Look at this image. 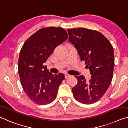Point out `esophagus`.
<instances>
[{"label":"esophagus","mask_w":128,"mask_h":128,"mask_svg":"<svg viewBox=\"0 0 128 128\" xmlns=\"http://www.w3.org/2000/svg\"><path fill=\"white\" fill-rule=\"evenodd\" d=\"M70 76L69 75V74H66L65 75H64V78H68V77H69Z\"/></svg>","instance_id":"1"}]
</instances>
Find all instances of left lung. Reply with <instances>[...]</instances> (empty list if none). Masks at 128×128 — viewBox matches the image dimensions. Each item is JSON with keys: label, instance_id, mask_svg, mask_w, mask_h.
<instances>
[{"label": "left lung", "instance_id": "obj_1", "mask_svg": "<svg viewBox=\"0 0 128 128\" xmlns=\"http://www.w3.org/2000/svg\"><path fill=\"white\" fill-rule=\"evenodd\" d=\"M70 42L76 48L89 68L91 77L76 76L77 84L72 89L75 99L84 104L98 101L106 93L113 78L114 58L113 48L101 32L85 28L68 29Z\"/></svg>", "mask_w": 128, "mask_h": 128}]
</instances>
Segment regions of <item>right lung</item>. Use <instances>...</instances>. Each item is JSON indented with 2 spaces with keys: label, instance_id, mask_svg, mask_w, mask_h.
<instances>
[{
  "label": "right lung",
  "instance_id": "right-lung-1",
  "mask_svg": "<svg viewBox=\"0 0 128 128\" xmlns=\"http://www.w3.org/2000/svg\"><path fill=\"white\" fill-rule=\"evenodd\" d=\"M68 38L64 29L48 27L37 31L23 44L19 56L18 73L23 90L34 103L44 105L56 100L64 75H53L43 64Z\"/></svg>",
  "mask_w": 128,
  "mask_h": 128
}]
</instances>
